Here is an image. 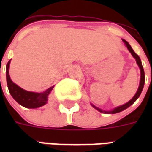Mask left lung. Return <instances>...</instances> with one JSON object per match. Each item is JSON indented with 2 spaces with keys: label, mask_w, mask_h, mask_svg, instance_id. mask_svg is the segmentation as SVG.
I'll list each match as a JSON object with an SVG mask.
<instances>
[{
  "label": "left lung",
  "mask_w": 152,
  "mask_h": 152,
  "mask_svg": "<svg viewBox=\"0 0 152 152\" xmlns=\"http://www.w3.org/2000/svg\"><path fill=\"white\" fill-rule=\"evenodd\" d=\"M122 40H123V42H125V45H126V46H127L128 50H129V52L132 53V55L133 56V57H134L135 59H136L137 64H138V66H139L140 69V74H141V76H140V86H139V88H138V90H137V93H136V95H134V97L132 98V99L130 100L129 102H128L127 103H125V104H124V105H122V106H118V107H117V108L113 109V110H110V111L102 110H101V109L98 108V107L95 106L94 105H92V106L94 107V108L96 109L97 110H99V112H101V113H109V114H110V113H119V112H121V111L124 110H125V109H127L128 107H129V106H131L132 104L134 103V102L136 101V100H137L138 98H139V96L140 95V94H141L142 90H143V88H144V81H145V76H144V69H143V66H142L140 58L139 56H138V55H137V53L134 52V50H132V47H131V46H130L129 44L128 43V42H126L125 40H124V39H122Z\"/></svg>",
  "instance_id": "left-lung-1"
}]
</instances>
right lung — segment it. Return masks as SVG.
<instances>
[{"label":"right lung","mask_w":152,"mask_h":152,"mask_svg":"<svg viewBox=\"0 0 152 152\" xmlns=\"http://www.w3.org/2000/svg\"><path fill=\"white\" fill-rule=\"evenodd\" d=\"M9 64L10 61L8 62L6 65V79H7V85H8V90L10 92L11 95L18 103L20 104L21 106H24L26 108L34 109L44 106L47 102L48 100V95L53 88V86L48 88L46 91L42 93H35L27 91L12 81L9 76Z\"/></svg>","instance_id":"1"}]
</instances>
